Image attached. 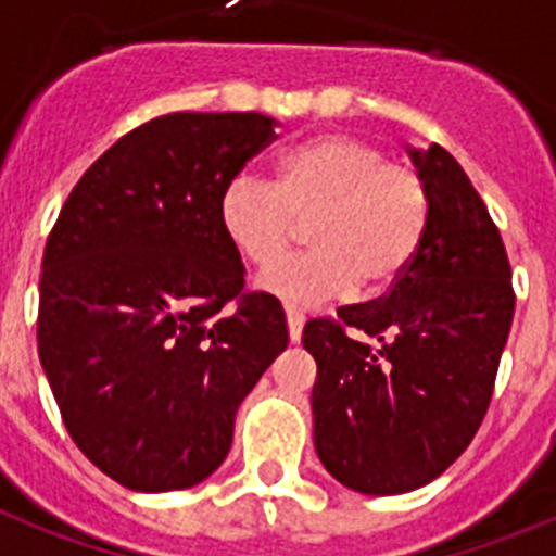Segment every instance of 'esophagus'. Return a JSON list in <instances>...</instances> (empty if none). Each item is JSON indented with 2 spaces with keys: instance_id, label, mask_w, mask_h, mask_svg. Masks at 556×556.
<instances>
[{
  "instance_id": "34e87169",
  "label": "esophagus",
  "mask_w": 556,
  "mask_h": 556,
  "mask_svg": "<svg viewBox=\"0 0 556 556\" xmlns=\"http://www.w3.org/2000/svg\"><path fill=\"white\" fill-rule=\"evenodd\" d=\"M287 327H289V341H301V332H304V312L287 306Z\"/></svg>"
}]
</instances>
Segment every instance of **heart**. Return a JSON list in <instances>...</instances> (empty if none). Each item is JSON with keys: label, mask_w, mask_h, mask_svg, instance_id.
<instances>
[{"label": "heart", "mask_w": 556, "mask_h": 556, "mask_svg": "<svg viewBox=\"0 0 556 556\" xmlns=\"http://www.w3.org/2000/svg\"><path fill=\"white\" fill-rule=\"evenodd\" d=\"M302 223L316 247L276 265ZM224 236L267 269L258 287L289 306H318L355 292H383L415 264L429 229V192L378 144L327 132L298 141L275 164V185L241 173L218 201Z\"/></svg>", "instance_id": "obj_1"}]
</instances>
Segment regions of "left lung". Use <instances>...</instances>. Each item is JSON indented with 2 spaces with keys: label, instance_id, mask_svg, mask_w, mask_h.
Segmentation results:
<instances>
[{
  "label": "left lung",
  "instance_id": "obj_1",
  "mask_svg": "<svg viewBox=\"0 0 556 556\" xmlns=\"http://www.w3.org/2000/svg\"><path fill=\"white\" fill-rule=\"evenodd\" d=\"M429 192L415 264L387 295L304 327L318 364L315 448L352 492L432 483L483 424L515 318L506 247L469 176L440 144L409 150Z\"/></svg>",
  "mask_w": 556,
  "mask_h": 556
}]
</instances>
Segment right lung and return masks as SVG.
Listing matches in <instances>:
<instances>
[{"mask_svg":"<svg viewBox=\"0 0 556 556\" xmlns=\"http://www.w3.org/2000/svg\"><path fill=\"white\" fill-rule=\"evenodd\" d=\"M261 113H169L90 164L50 229L39 278L41 369L73 443L132 492L213 475L236 412L289 332L281 301L244 292L218 201L275 139Z\"/></svg>","mask_w":556,"mask_h":556,"instance_id":"add662e5","label":"right lung"}]
</instances>
